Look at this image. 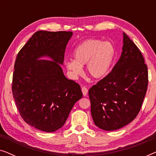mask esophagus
<instances>
[{
    "label": "esophagus",
    "instance_id": "1",
    "mask_svg": "<svg viewBox=\"0 0 156 156\" xmlns=\"http://www.w3.org/2000/svg\"><path fill=\"white\" fill-rule=\"evenodd\" d=\"M82 91L83 95H84V97L85 96H87V94H88V89H87V87H82Z\"/></svg>",
    "mask_w": 156,
    "mask_h": 156
}]
</instances>
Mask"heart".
<instances>
[{"label": "heart", "mask_w": 156, "mask_h": 156, "mask_svg": "<svg viewBox=\"0 0 156 156\" xmlns=\"http://www.w3.org/2000/svg\"><path fill=\"white\" fill-rule=\"evenodd\" d=\"M115 47L109 42L87 39L79 44L73 52L74 59H68L65 66L72 77L82 73V66L91 77L100 80L107 75L116 58Z\"/></svg>", "instance_id": "1"}]
</instances>
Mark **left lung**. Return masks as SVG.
I'll return each instance as SVG.
<instances>
[{
    "mask_svg": "<svg viewBox=\"0 0 156 156\" xmlns=\"http://www.w3.org/2000/svg\"><path fill=\"white\" fill-rule=\"evenodd\" d=\"M122 53L112 72L89 90L95 125L114 131L131 123L148 88V68L137 46L123 33Z\"/></svg>",
    "mask_w": 156,
    "mask_h": 156,
    "instance_id": "1",
    "label": "left lung"
}]
</instances>
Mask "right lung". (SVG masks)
I'll list each match as a JSON object with an SVG mask.
<instances>
[{
    "mask_svg": "<svg viewBox=\"0 0 156 156\" xmlns=\"http://www.w3.org/2000/svg\"><path fill=\"white\" fill-rule=\"evenodd\" d=\"M72 35L37 31L17 55L12 95L23 120L40 131L54 132L62 127L83 96L80 85L68 80L61 67ZM42 57L51 60H40Z\"/></svg>",
    "mask_w": 156,
    "mask_h": 156,
    "instance_id": "right-lung-1",
    "label": "right lung"
}]
</instances>
